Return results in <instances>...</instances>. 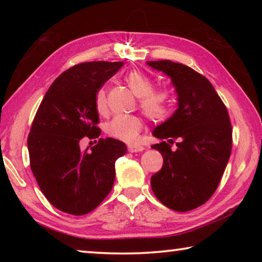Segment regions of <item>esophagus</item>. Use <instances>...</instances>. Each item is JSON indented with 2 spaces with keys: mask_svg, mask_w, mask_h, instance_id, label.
<instances>
[{
  "mask_svg": "<svg viewBox=\"0 0 262 262\" xmlns=\"http://www.w3.org/2000/svg\"><path fill=\"white\" fill-rule=\"evenodd\" d=\"M142 150H144V148L140 144H129V145H128V151H129V152H139V151H142Z\"/></svg>",
  "mask_w": 262,
  "mask_h": 262,
  "instance_id": "obj_1",
  "label": "esophagus"
}]
</instances>
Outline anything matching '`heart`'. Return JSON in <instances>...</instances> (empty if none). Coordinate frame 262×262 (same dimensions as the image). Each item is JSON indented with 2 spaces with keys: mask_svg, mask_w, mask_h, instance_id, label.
<instances>
[{
  "mask_svg": "<svg viewBox=\"0 0 262 262\" xmlns=\"http://www.w3.org/2000/svg\"><path fill=\"white\" fill-rule=\"evenodd\" d=\"M130 90L139 97V106L143 113L154 121H165L173 112L174 96L170 88H154V79L147 74L132 70L125 76ZM97 112H107V97L104 89H99L95 96ZM143 127V120L139 115H115L105 125V132L113 139L130 142L136 139Z\"/></svg>",
  "mask_w": 262,
  "mask_h": 262,
  "instance_id": "b5f03b06",
  "label": "heart"
}]
</instances>
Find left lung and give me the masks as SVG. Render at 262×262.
<instances>
[{
  "label": "left lung",
  "instance_id": "1",
  "mask_svg": "<svg viewBox=\"0 0 262 262\" xmlns=\"http://www.w3.org/2000/svg\"><path fill=\"white\" fill-rule=\"evenodd\" d=\"M148 64L170 76L178 95V108L152 133L171 144L180 141L176 150L166 141L151 147L163 156L161 171L151 177L152 192L172 210H193L215 193L231 154L227 106L212 84L187 66L170 60Z\"/></svg>",
  "mask_w": 262,
  "mask_h": 262
}]
</instances>
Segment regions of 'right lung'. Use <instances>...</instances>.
I'll list each match as a JSON object with an SVG mask.
<instances>
[{
    "label": "right lung",
    "instance_id": "right-lung-1",
    "mask_svg": "<svg viewBox=\"0 0 262 262\" xmlns=\"http://www.w3.org/2000/svg\"><path fill=\"white\" fill-rule=\"evenodd\" d=\"M122 64L92 61L69 68L35 113L28 137L31 170L47 200L67 214L81 216L100 205L113 187L115 161L127 151L111 137L99 139L90 152L79 149L83 137H99L96 92Z\"/></svg>",
    "mask_w": 262,
    "mask_h": 262
}]
</instances>
